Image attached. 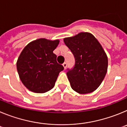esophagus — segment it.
I'll return each instance as SVG.
<instances>
[{
  "label": "esophagus",
  "instance_id": "1",
  "mask_svg": "<svg viewBox=\"0 0 127 127\" xmlns=\"http://www.w3.org/2000/svg\"><path fill=\"white\" fill-rule=\"evenodd\" d=\"M63 67H64V69H65L66 67H67V63H64V64H63Z\"/></svg>",
  "mask_w": 127,
  "mask_h": 127
}]
</instances>
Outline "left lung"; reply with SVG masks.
<instances>
[{"mask_svg": "<svg viewBox=\"0 0 127 127\" xmlns=\"http://www.w3.org/2000/svg\"><path fill=\"white\" fill-rule=\"evenodd\" d=\"M64 41L75 58L74 67L67 72L71 88L80 94L93 92L107 71L108 59L102 46L89 32H80Z\"/></svg>", "mask_w": 127, "mask_h": 127, "instance_id": "obj_1", "label": "left lung"}]
</instances>
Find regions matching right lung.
<instances>
[{"mask_svg":"<svg viewBox=\"0 0 127 127\" xmlns=\"http://www.w3.org/2000/svg\"><path fill=\"white\" fill-rule=\"evenodd\" d=\"M60 41L41 38L30 42L20 53L17 62L18 73L26 88L42 94L52 89L64 67L57 62L53 51Z\"/></svg>","mask_w":127,"mask_h":127,"instance_id":"1","label":"right lung"}]
</instances>
